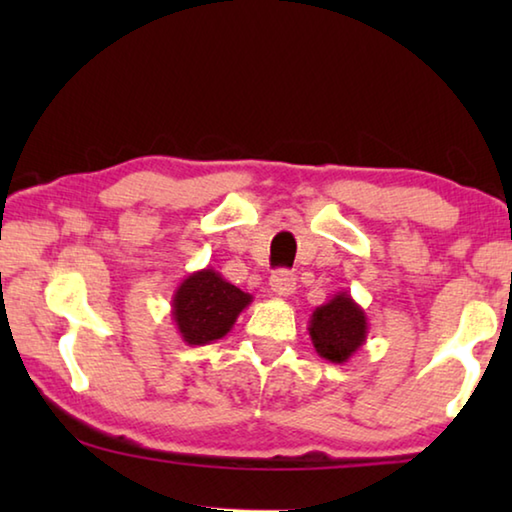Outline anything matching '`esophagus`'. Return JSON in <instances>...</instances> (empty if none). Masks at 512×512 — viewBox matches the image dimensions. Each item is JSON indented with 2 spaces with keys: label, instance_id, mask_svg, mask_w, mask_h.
Returning <instances> with one entry per match:
<instances>
[{
  "label": "esophagus",
  "instance_id": "1",
  "mask_svg": "<svg viewBox=\"0 0 512 512\" xmlns=\"http://www.w3.org/2000/svg\"><path fill=\"white\" fill-rule=\"evenodd\" d=\"M271 291L280 298H289L296 291V275L289 271H275L271 275Z\"/></svg>",
  "mask_w": 512,
  "mask_h": 512
}]
</instances>
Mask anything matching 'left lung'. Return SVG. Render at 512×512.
Wrapping results in <instances>:
<instances>
[{
    "instance_id": "8db88e82",
    "label": "left lung",
    "mask_w": 512,
    "mask_h": 512,
    "mask_svg": "<svg viewBox=\"0 0 512 512\" xmlns=\"http://www.w3.org/2000/svg\"><path fill=\"white\" fill-rule=\"evenodd\" d=\"M307 329L318 357L341 366L366 345L368 318L348 291H339L314 309Z\"/></svg>"
}]
</instances>
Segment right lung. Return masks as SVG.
<instances>
[{
    "label": "right lung",
    "mask_w": 512,
    "mask_h": 512,
    "mask_svg": "<svg viewBox=\"0 0 512 512\" xmlns=\"http://www.w3.org/2000/svg\"><path fill=\"white\" fill-rule=\"evenodd\" d=\"M250 302V293L207 266L189 273L173 291L171 318L187 345H207L223 339Z\"/></svg>",
    "instance_id": "obj_1"
}]
</instances>
